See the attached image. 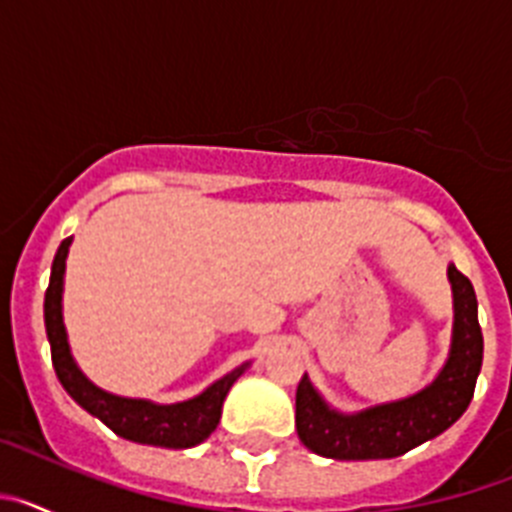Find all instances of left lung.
<instances>
[{"label": "left lung", "instance_id": "obj_1", "mask_svg": "<svg viewBox=\"0 0 512 512\" xmlns=\"http://www.w3.org/2000/svg\"><path fill=\"white\" fill-rule=\"evenodd\" d=\"M449 282L454 292L451 351L438 377L425 390L346 415L330 408L307 374L300 379L295 400L297 436L312 454L341 461L395 459L441 436L464 415L482 369L485 341L472 282L454 264H449Z\"/></svg>", "mask_w": 512, "mask_h": 512}]
</instances>
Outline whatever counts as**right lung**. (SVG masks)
Wrapping results in <instances>:
<instances>
[{"label":"right lung","mask_w":512,"mask_h":512,"mask_svg":"<svg viewBox=\"0 0 512 512\" xmlns=\"http://www.w3.org/2000/svg\"><path fill=\"white\" fill-rule=\"evenodd\" d=\"M71 238L58 246L56 259L51 266V282L45 289V333L51 341V359L56 369L58 382L69 392L81 408L102 420L117 436L135 443L161 446V449H192L205 441L220 423L223 400L230 392L233 382L246 372V366H238L223 379L210 384L202 395L192 400L174 402V405H156L151 400H133L112 392L99 390L97 384L89 382L71 356L66 325H63V274H66V256H69Z\"/></svg>","instance_id":"1"}]
</instances>
